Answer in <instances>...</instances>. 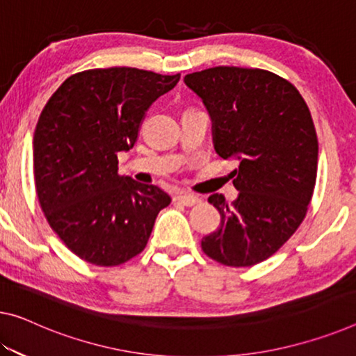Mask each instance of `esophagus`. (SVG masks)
<instances>
[{
    "instance_id": "1",
    "label": "esophagus",
    "mask_w": 356,
    "mask_h": 356,
    "mask_svg": "<svg viewBox=\"0 0 356 356\" xmlns=\"http://www.w3.org/2000/svg\"><path fill=\"white\" fill-rule=\"evenodd\" d=\"M175 200L179 202V204L186 205V207H193V205L200 204V202H202L200 197L193 195V194H178V195H175Z\"/></svg>"
}]
</instances>
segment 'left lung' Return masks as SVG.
I'll list each match as a JSON object with an SVG mask.
<instances>
[{
    "instance_id": "8db88e82",
    "label": "left lung",
    "mask_w": 356,
    "mask_h": 356,
    "mask_svg": "<svg viewBox=\"0 0 356 356\" xmlns=\"http://www.w3.org/2000/svg\"><path fill=\"white\" fill-rule=\"evenodd\" d=\"M184 83L209 109L218 154L240 161L232 172L237 199L209 197L221 222L202 250L224 266H254L307 215L318 163L310 109L296 87L267 70L215 67L186 74Z\"/></svg>"
}]
</instances>
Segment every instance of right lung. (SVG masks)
Returning <instances> with one entry per match:
<instances>
[{"label":"right lung","mask_w":356,"mask_h":356,"mask_svg":"<svg viewBox=\"0 0 356 356\" xmlns=\"http://www.w3.org/2000/svg\"><path fill=\"white\" fill-rule=\"evenodd\" d=\"M178 74L130 67L71 74L54 92L33 136V175L49 226L71 253L113 267L145 250L162 189L118 173V154L138 140L146 111Z\"/></svg>","instance_id":"add662e5"}]
</instances>
